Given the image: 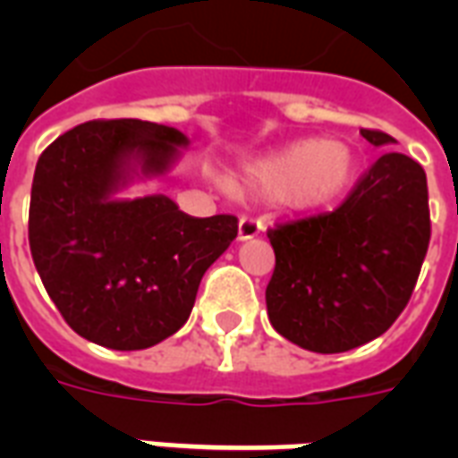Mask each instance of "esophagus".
Instances as JSON below:
<instances>
[{
	"label": "esophagus",
	"mask_w": 458,
	"mask_h": 458,
	"mask_svg": "<svg viewBox=\"0 0 458 458\" xmlns=\"http://www.w3.org/2000/svg\"><path fill=\"white\" fill-rule=\"evenodd\" d=\"M261 223L254 221V218H242V221L237 223V242H247L251 237H257L261 233Z\"/></svg>",
	"instance_id": "1"
}]
</instances>
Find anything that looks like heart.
I'll use <instances>...</instances> for the list:
<instances>
[{
  "mask_svg": "<svg viewBox=\"0 0 458 458\" xmlns=\"http://www.w3.org/2000/svg\"><path fill=\"white\" fill-rule=\"evenodd\" d=\"M359 154L342 140L306 138L259 158L242 173V185L266 199H285L311 211L337 199L356 175Z\"/></svg>",
  "mask_w": 458,
  "mask_h": 458,
  "instance_id": "obj_1",
  "label": "heart"
}]
</instances>
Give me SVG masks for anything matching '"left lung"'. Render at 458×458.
I'll return each mask as SVG.
<instances>
[{"label": "left lung", "instance_id": "obj_1", "mask_svg": "<svg viewBox=\"0 0 458 458\" xmlns=\"http://www.w3.org/2000/svg\"><path fill=\"white\" fill-rule=\"evenodd\" d=\"M373 147L397 140L361 131ZM271 326L297 347L337 354L376 340L411 297L430 242L426 171L387 152L330 214L268 230Z\"/></svg>", "mask_w": 458, "mask_h": 458}]
</instances>
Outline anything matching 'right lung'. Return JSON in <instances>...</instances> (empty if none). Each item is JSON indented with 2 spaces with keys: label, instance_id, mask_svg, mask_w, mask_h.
<instances>
[{
  "label": "right lung",
  "instance_id": "obj_1",
  "mask_svg": "<svg viewBox=\"0 0 458 458\" xmlns=\"http://www.w3.org/2000/svg\"><path fill=\"white\" fill-rule=\"evenodd\" d=\"M185 132L140 118L89 121L47 147L32 178L30 251L47 294L85 340L132 352L190 318L204 273L237 237L228 214L194 218L165 194L121 197L168 175Z\"/></svg>",
  "mask_w": 458,
  "mask_h": 458
}]
</instances>
